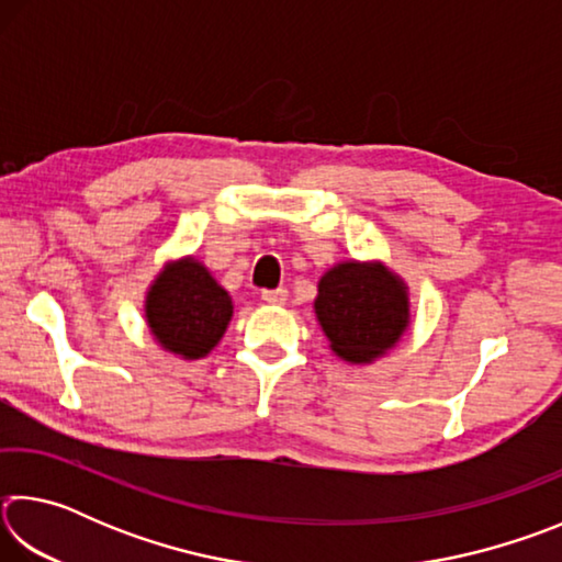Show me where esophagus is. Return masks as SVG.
Returning <instances> with one entry per match:
<instances>
[{"instance_id": "34e87169", "label": "esophagus", "mask_w": 562, "mask_h": 562, "mask_svg": "<svg viewBox=\"0 0 562 562\" xmlns=\"http://www.w3.org/2000/svg\"><path fill=\"white\" fill-rule=\"evenodd\" d=\"M262 300L268 304H284V302H288V290H284V288L262 290Z\"/></svg>"}]
</instances>
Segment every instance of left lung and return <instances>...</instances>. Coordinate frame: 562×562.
<instances>
[{"label":"left lung","instance_id":"1","mask_svg":"<svg viewBox=\"0 0 562 562\" xmlns=\"http://www.w3.org/2000/svg\"><path fill=\"white\" fill-rule=\"evenodd\" d=\"M315 312L331 349L364 364L392 349L408 327L404 282L384 265L341 262L319 280Z\"/></svg>","mask_w":562,"mask_h":562}]
</instances>
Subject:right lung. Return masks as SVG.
Wrapping results in <instances>:
<instances>
[{"mask_svg": "<svg viewBox=\"0 0 562 562\" xmlns=\"http://www.w3.org/2000/svg\"><path fill=\"white\" fill-rule=\"evenodd\" d=\"M146 317L160 347L183 359H201L225 335L233 300L201 262L168 265L150 284Z\"/></svg>", "mask_w": 562, "mask_h": 562, "instance_id": "1", "label": "right lung"}]
</instances>
